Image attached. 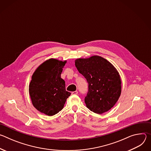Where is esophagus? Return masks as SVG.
<instances>
[{
    "instance_id": "34e87169",
    "label": "esophagus",
    "mask_w": 151,
    "mask_h": 151,
    "mask_svg": "<svg viewBox=\"0 0 151 151\" xmlns=\"http://www.w3.org/2000/svg\"><path fill=\"white\" fill-rule=\"evenodd\" d=\"M72 95H76V94H78V91H73V92H72Z\"/></svg>"
}]
</instances>
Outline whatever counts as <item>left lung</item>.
<instances>
[{
	"label": "left lung",
	"instance_id": "obj_1",
	"mask_svg": "<svg viewBox=\"0 0 151 151\" xmlns=\"http://www.w3.org/2000/svg\"><path fill=\"white\" fill-rule=\"evenodd\" d=\"M75 66L88 83V91L85 97L87 107L98 114L109 111L121 93V80L116 69L98 55L76 59Z\"/></svg>",
	"mask_w": 151,
	"mask_h": 151
}]
</instances>
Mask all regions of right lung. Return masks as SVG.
I'll use <instances>...</instances> for the list:
<instances>
[{
	"label": "right lung",
	"instance_id": "1",
	"mask_svg": "<svg viewBox=\"0 0 151 151\" xmlns=\"http://www.w3.org/2000/svg\"><path fill=\"white\" fill-rule=\"evenodd\" d=\"M66 62L50 58L42 63L32 75L29 89L32 104L48 116L61 111L71 94L66 90L65 81L61 78Z\"/></svg>",
	"mask_w": 151,
	"mask_h": 151
}]
</instances>
